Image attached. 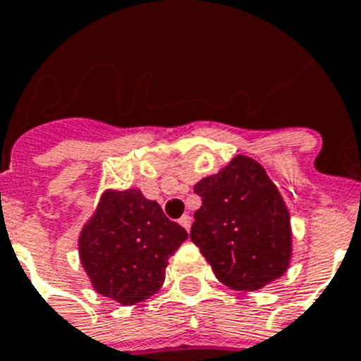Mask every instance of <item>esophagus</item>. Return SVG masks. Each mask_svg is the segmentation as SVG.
I'll return each mask as SVG.
<instances>
[{"instance_id":"esophagus-1","label":"esophagus","mask_w":361,"mask_h":361,"mask_svg":"<svg viewBox=\"0 0 361 361\" xmlns=\"http://www.w3.org/2000/svg\"><path fill=\"white\" fill-rule=\"evenodd\" d=\"M190 224H192V218H190L189 214H183V216L180 218V226L183 227V229H187V231L190 229Z\"/></svg>"}]
</instances>
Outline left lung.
I'll return each instance as SVG.
<instances>
[{
	"instance_id": "1",
	"label": "left lung",
	"mask_w": 361,
	"mask_h": 361,
	"mask_svg": "<svg viewBox=\"0 0 361 361\" xmlns=\"http://www.w3.org/2000/svg\"><path fill=\"white\" fill-rule=\"evenodd\" d=\"M202 207L190 240L220 283L255 292L283 277L292 259V227L283 196L264 166L235 156L218 174L195 185Z\"/></svg>"
}]
</instances>
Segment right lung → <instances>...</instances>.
I'll return each instance as SVG.
<instances>
[{"instance_id":"right-lung-1","label":"right lung","mask_w":361,"mask_h":361,"mask_svg":"<svg viewBox=\"0 0 361 361\" xmlns=\"http://www.w3.org/2000/svg\"><path fill=\"white\" fill-rule=\"evenodd\" d=\"M187 237L139 189H108L80 231L78 255L97 293L135 305L161 288L169 257Z\"/></svg>"}]
</instances>
